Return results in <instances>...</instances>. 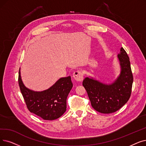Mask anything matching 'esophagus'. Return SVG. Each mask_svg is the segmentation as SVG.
Returning a JSON list of instances; mask_svg holds the SVG:
<instances>
[{
    "label": "esophagus",
    "mask_w": 146,
    "mask_h": 146,
    "mask_svg": "<svg viewBox=\"0 0 146 146\" xmlns=\"http://www.w3.org/2000/svg\"><path fill=\"white\" fill-rule=\"evenodd\" d=\"M73 78L77 81H82L84 78V74L81 71H75L73 74Z\"/></svg>",
    "instance_id": "34e87169"
}]
</instances>
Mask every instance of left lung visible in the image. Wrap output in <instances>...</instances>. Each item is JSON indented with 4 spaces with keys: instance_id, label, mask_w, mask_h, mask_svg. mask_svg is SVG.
I'll list each match as a JSON object with an SVG mask.
<instances>
[{
    "instance_id": "obj_1",
    "label": "left lung",
    "mask_w": 146,
    "mask_h": 146,
    "mask_svg": "<svg viewBox=\"0 0 146 146\" xmlns=\"http://www.w3.org/2000/svg\"><path fill=\"white\" fill-rule=\"evenodd\" d=\"M117 58L120 72L112 83H103L92 77L85 78L82 83L92 107L101 113L109 114L117 111L127 103L131 96L133 76L129 58L122 47Z\"/></svg>"
}]
</instances>
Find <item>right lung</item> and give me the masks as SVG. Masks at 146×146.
Masks as SVG:
<instances>
[{"mask_svg":"<svg viewBox=\"0 0 146 146\" xmlns=\"http://www.w3.org/2000/svg\"><path fill=\"white\" fill-rule=\"evenodd\" d=\"M18 84L31 113L44 120H52L59 118L66 111L67 98L73 87L70 76L59 79L46 90L35 91L24 85L20 68Z\"/></svg>","mask_w":146,"mask_h":146,"instance_id":"obj_1","label":"right lung"}]
</instances>
